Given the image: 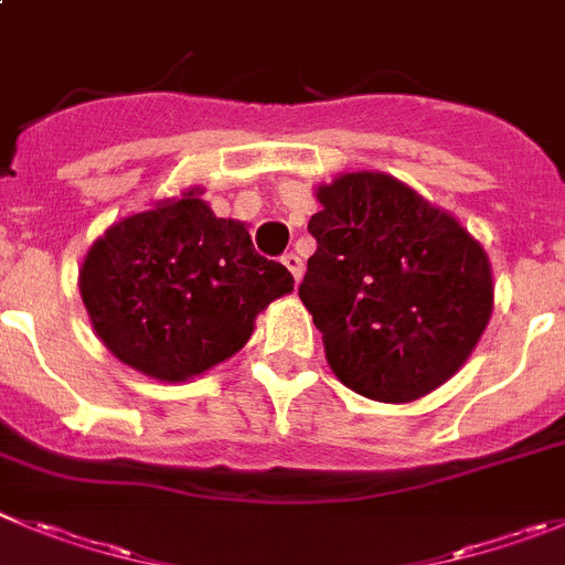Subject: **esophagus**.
<instances>
[{
	"instance_id": "34e87169",
	"label": "esophagus",
	"mask_w": 565,
	"mask_h": 565,
	"mask_svg": "<svg viewBox=\"0 0 565 565\" xmlns=\"http://www.w3.org/2000/svg\"><path fill=\"white\" fill-rule=\"evenodd\" d=\"M282 266H286L288 271H291V277L297 279V282H299V279H302V274H305V263L299 260V257L294 255V252H291V255L282 257Z\"/></svg>"
}]
</instances>
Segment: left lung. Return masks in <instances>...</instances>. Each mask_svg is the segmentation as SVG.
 I'll list each match as a JSON object with an SVG mask.
<instances>
[{
    "label": "left lung",
    "mask_w": 565,
    "mask_h": 565,
    "mask_svg": "<svg viewBox=\"0 0 565 565\" xmlns=\"http://www.w3.org/2000/svg\"><path fill=\"white\" fill-rule=\"evenodd\" d=\"M317 201L299 299L333 375L381 403H412L451 381L493 313L482 243L395 175L341 173L319 184Z\"/></svg>",
    "instance_id": "left-lung-1"
}]
</instances>
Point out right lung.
Wrapping results in <instances>:
<instances>
[{
  "label": "right lung",
  "mask_w": 565,
  "mask_h": 565,
  "mask_svg": "<svg viewBox=\"0 0 565 565\" xmlns=\"http://www.w3.org/2000/svg\"><path fill=\"white\" fill-rule=\"evenodd\" d=\"M204 188L126 215L89 246L77 288L97 339L153 381L184 384L252 339L257 313L294 291L286 266L218 218Z\"/></svg>",
  "instance_id": "add662e5"
}]
</instances>
